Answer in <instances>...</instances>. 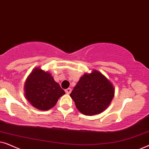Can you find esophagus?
Here are the masks:
<instances>
[{"mask_svg":"<svg viewBox=\"0 0 149 149\" xmlns=\"http://www.w3.org/2000/svg\"><path fill=\"white\" fill-rule=\"evenodd\" d=\"M71 91H72L71 88H68V89H65V92H66L67 94H70V93H71Z\"/></svg>","mask_w":149,"mask_h":149,"instance_id":"obj_1","label":"esophagus"}]
</instances>
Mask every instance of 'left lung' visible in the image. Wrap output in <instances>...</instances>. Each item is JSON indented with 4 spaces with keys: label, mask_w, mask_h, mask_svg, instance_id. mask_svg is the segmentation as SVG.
<instances>
[{
    "label": "left lung",
    "mask_w": 149,
    "mask_h": 149,
    "mask_svg": "<svg viewBox=\"0 0 149 149\" xmlns=\"http://www.w3.org/2000/svg\"><path fill=\"white\" fill-rule=\"evenodd\" d=\"M115 95L113 84L101 72L93 70L79 79L70 94L77 109L85 115H94L109 107Z\"/></svg>",
    "instance_id": "left-lung-1"
}]
</instances>
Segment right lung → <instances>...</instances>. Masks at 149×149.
<instances>
[{
  "instance_id": "1",
  "label": "right lung",
  "mask_w": 149,
  "mask_h": 149,
  "mask_svg": "<svg viewBox=\"0 0 149 149\" xmlns=\"http://www.w3.org/2000/svg\"><path fill=\"white\" fill-rule=\"evenodd\" d=\"M26 99L34 108L47 111L54 107L65 91L49 72L34 68L24 85Z\"/></svg>"
}]
</instances>
